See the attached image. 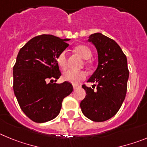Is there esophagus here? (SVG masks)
Listing matches in <instances>:
<instances>
[{
  "mask_svg": "<svg viewBox=\"0 0 147 147\" xmlns=\"http://www.w3.org/2000/svg\"><path fill=\"white\" fill-rule=\"evenodd\" d=\"M73 88H74V90H76V89H77V88H80V85H73Z\"/></svg>",
  "mask_w": 147,
  "mask_h": 147,
  "instance_id": "34e87169",
  "label": "esophagus"
}]
</instances>
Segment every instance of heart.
<instances>
[{
    "mask_svg": "<svg viewBox=\"0 0 147 147\" xmlns=\"http://www.w3.org/2000/svg\"><path fill=\"white\" fill-rule=\"evenodd\" d=\"M75 50L84 59H88L91 57V51L86 45H78L75 48ZM57 62L59 67L62 70H65L67 67V51H62V52L59 53V54L57 57ZM86 76L87 74L84 71L67 70L63 73L62 78L65 81L76 85V84H78L81 81L85 80Z\"/></svg>",
    "mask_w": 147,
    "mask_h": 147,
    "instance_id": "heart-1",
    "label": "heart"
}]
</instances>
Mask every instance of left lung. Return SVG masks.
<instances>
[{
    "mask_svg": "<svg viewBox=\"0 0 147 147\" xmlns=\"http://www.w3.org/2000/svg\"><path fill=\"white\" fill-rule=\"evenodd\" d=\"M88 41L96 49L98 63L88 82H96V85H93L92 88L82 86L86 96L80 107L88 119L105 121L117 113L125 98L129 78L127 57L113 40L102 34H93Z\"/></svg>",
    "mask_w": 147,
    "mask_h": 147,
    "instance_id": "8db88e82",
    "label": "left lung"
}]
</instances>
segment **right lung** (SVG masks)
Listing matches in <instances>:
<instances>
[{
    "label": "right lung",
    "instance_id": "obj_1",
    "mask_svg": "<svg viewBox=\"0 0 147 147\" xmlns=\"http://www.w3.org/2000/svg\"><path fill=\"white\" fill-rule=\"evenodd\" d=\"M69 39L51 34L34 37L21 48L13 67V89L23 112L33 121L55 119L62 100L73 91L68 82L54 83L61 76L57 57Z\"/></svg>",
    "mask_w": 147,
    "mask_h": 147
}]
</instances>
